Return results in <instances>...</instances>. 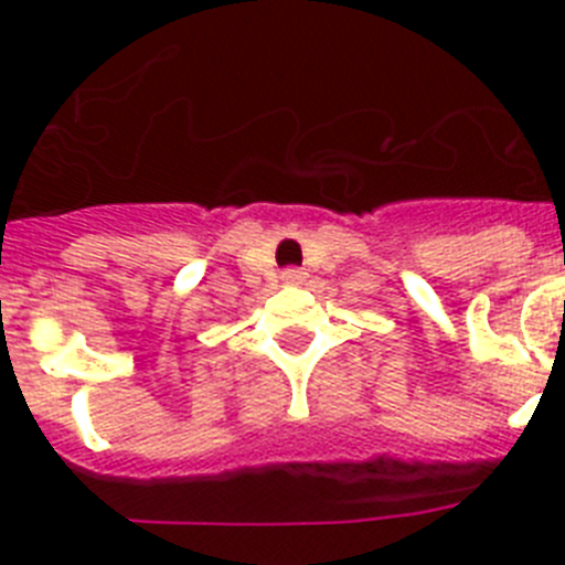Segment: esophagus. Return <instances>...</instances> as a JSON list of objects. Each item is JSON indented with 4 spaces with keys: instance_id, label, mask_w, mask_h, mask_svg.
<instances>
[{
    "instance_id": "34e87169",
    "label": "esophagus",
    "mask_w": 565,
    "mask_h": 565,
    "mask_svg": "<svg viewBox=\"0 0 565 565\" xmlns=\"http://www.w3.org/2000/svg\"><path fill=\"white\" fill-rule=\"evenodd\" d=\"M306 277H308V271L306 268H286V271H282V282H288V286H302V282H306Z\"/></svg>"
}]
</instances>
